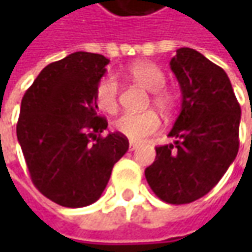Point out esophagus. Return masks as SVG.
<instances>
[{
	"mask_svg": "<svg viewBox=\"0 0 252 252\" xmlns=\"http://www.w3.org/2000/svg\"><path fill=\"white\" fill-rule=\"evenodd\" d=\"M139 147V144L137 143H133V141H130V144H129V150L133 151V150H136Z\"/></svg>",
	"mask_w": 252,
	"mask_h": 252,
	"instance_id": "34e87169",
	"label": "esophagus"
}]
</instances>
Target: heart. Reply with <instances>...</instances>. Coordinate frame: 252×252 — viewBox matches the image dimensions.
Wrapping results in <instances>:
<instances>
[{
  "instance_id": "1",
  "label": "heart",
  "mask_w": 252,
  "mask_h": 252,
  "mask_svg": "<svg viewBox=\"0 0 252 252\" xmlns=\"http://www.w3.org/2000/svg\"><path fill=\"white\" fill-rule=\"evenodd\" d=\"M127 75L134 83L151 92V103L162 113L172 112L175 99L172 94L164 90L165 74L157 64L151 62H137L127 68ZM95 101L101 111L113 113L119 105V84L115 77L106 75L95 88ZM161 121L154 111L141 113H123L115 121V127L121 134L131 141H141L160 129Z\"/></svg>"
}]
</instances>
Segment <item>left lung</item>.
I'll use <instances>...</instances> for the list:
<instances>
[{
	"instance_id": "left-lung-1",
	"label": "left lung",
	"mask_w": 252,
	"mask_h": 252,
	"mask_svg": "<svg viewBox=\"0 0 252 252\" xmlns=\"http://www.w3.org/2000/svg\"><path fill=\"white\" fill-rule=\"evenodd\" d=\"M182 92L174 144L156 147L144 174L153 192L171 205L205 196L238 153L241 108L227 74L193 49L181 47L169 62Z\"/></svg>"
}]
</instances>
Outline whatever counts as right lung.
<instances>
[{
	"label": "right lung",
	"mask_w": 252,
	"mask_h": 252,
	"mask_svg": "<svg viewBox=\"0 0 252 252\" xmlns=\"http://www.w3.org/2000/svg\"><path fill=\"white\" fill-rule=\"evenodd\" d=\"M109 60L77 52L46 65L25 92L16 136L33 185L64 208L101 198L113 165L129 149L98 115L95 88Z\"/></svg>",
	"instance_id": "right-lung-1"
}]
</instances>
